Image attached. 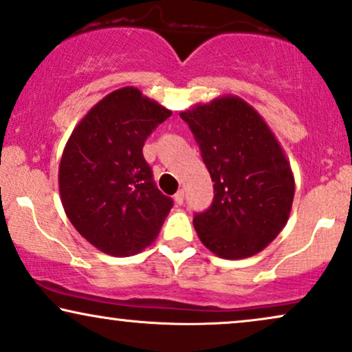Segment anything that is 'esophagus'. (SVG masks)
Segmentation results:
<instances>
[{
  "label": "esophagus",
  "mask_w": 352,
  "mask_h": 352,
  "mask_svg": "<svg viewBox=\"0 0 352 352\" xmlns=\"http://www.w3.org/2000/svg\"><path fill=\"white\" fill-rule=\"evenodd\" d=\"M175 202L177 204V205H182L184 204V190H177V192L175 194Z\"/></svg>",
  "instance_id": "obj_1"
}]
</instances>
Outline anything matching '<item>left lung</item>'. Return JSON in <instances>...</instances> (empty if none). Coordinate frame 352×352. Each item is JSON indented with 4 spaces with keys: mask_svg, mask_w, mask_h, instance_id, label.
<instances>
[{
    "mask_svg": "<svg viewBox=\"0 0 352 352\" xmlns=\"http://www.w3.org/2000/svg\"><path fill=\"white\" fill-rule=\"evenodd\" d=\"M212 176L213 202L194 215L207 249L221 258L260 252L285 228L294 176L270 127L239 97H220L179 115Z\"/></svg>",
    "mask_w": 352,
    "mask_h": 352,
    "instance_id": "8db88e82",
    "label": "left lung"
}]
</instances>
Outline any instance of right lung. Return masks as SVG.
<instances>
[{"label": "right lung", "mask_w": 352, "mask_h": 352, "mask_svg": "<svg viewBox=\"0 0 352 352\" xmlns=\"http://www.w3.org/2000/svg\"><path fill=\"white\" fill-rule=\"evenodd\" d=\"M170 109L122 87L76 126L59 163V195L72 226L113 257L139 254L157 239L173 200L155 186L142 147Z\"/></svg>", "instance_id": "obj_1"}]
</instances>
